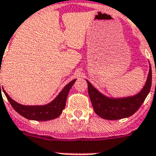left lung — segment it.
<instances>
[{
    "label": "left lung",
    "instance_id": "1",
    "mask_svg": "<svg viewBox=\"0 0 156 156\" xmlns=\"http://www.w3.org/2000/svg\"><path fill=\"white\" fill-rule=\"evenodd\" d=\"M152 73L150 66L149 73L143 90L133 96L125 98H109L99 92L94 87L87 82L88 94L92 104L94 111L98 116L106 120H119L132 116L138 111L144 102L151 87Z\"/></svg>",
    "mask_w": 156,
    "mask_h": 156
}]
</instances>
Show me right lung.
<instances>
[{
	"instance_id": "1",
	"label": "right lung",
	"mask_w": 156,
	"mask_h": 156,
	"mask_svg": "<svg viewBox=\"0 0 156 156\" xmlns=\"http://www.w3.org/2000/svg\"><path fill=\"white\" fill-rule=\"evenodd\" d=\"M75 81L76 79H74L68 83L52 102L46 105H42V106H40V105L39 106H26V105L18 104L15 102L13 99H11L5 90H3V91L9 102L10 103L11 106L23 117L29 119V120H34V121H50V120L58 117L61 114L63 109L66 107V99L68 96L69 91L72 87L73 83H75Z\"/></svg>"
}]
</instances>
